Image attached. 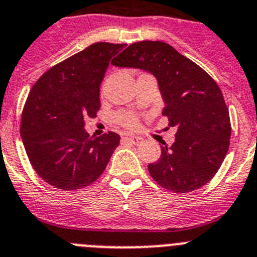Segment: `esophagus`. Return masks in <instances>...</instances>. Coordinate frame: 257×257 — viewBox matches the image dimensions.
Instances as JSON below:
<instances>
[{
  "label": "esophagus",
  "mask_w": 257,
  "mask_h": 257,
  "mask_svg": "<svg viewBox=\"0 0 257 257\" xmlns=\"http://www.w3.org/2000/svg\"><path fill=\"white\" fill-rule=\"evenodd\" d=\"M124 140L132 145H141L143 142V138L140 136H126V137H124Z\"/></svg>",
  "instance_id": "34e87169"
}]
</instances>
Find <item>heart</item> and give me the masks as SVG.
<instances>
[{
	"label": "heart",
	"mask_w": 257,
	"mask_h": 257,
	"mask_svg": "<svg viewBox=\"0 0 257 257\" xmlns=\"http://www.w3.org/2000/svg\"><path fill=\"white\" fill-rule=\"evenodd\" d=\"M117 121L121 125L126 126V128H136L138 126V117L131 112H124V114L117 115Z\"/></svg>",
	"instance_id": "heart-1"
}]
</instances>
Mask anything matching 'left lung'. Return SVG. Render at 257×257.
Listing matches in <instances>:
<instances>
[{
	"label": "left lung",
	"instance_id": "left-lung-1",
	"mask_svg": "<svg viewBox=\"0 0 257 257\" xmlns=\"http://www.w3.org/2000/svg\"><path fill=\"white\" fill-rule=\"evenodd\" d=\"M138 68L157 78L169 126L175 142L161 146L149 172L157 184L174 193L201 188L214 178L229 149V111L219 85L202 68L160 41L132 43L112 61Z\"/></svg>",
	"mask_w": 257,
	"mask_h": 257
}]
</instances>
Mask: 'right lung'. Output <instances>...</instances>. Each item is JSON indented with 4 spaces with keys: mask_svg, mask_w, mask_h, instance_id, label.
I'll use <instances>...</instances> for the list:
<instances>
[{
    "mask_svg": "<svg viewBox=\"0 0 257 257\" xmlns=\"http://www.w3.org/2000/svg\"><path fill=\"white\" fill-rule=\"evenodd\" d=\"M125 46L93 43L48 69L28 94L23 143L37 174L55 188L77 191L92 184L119 146L114 132L91 137L84 119L100 110L101 82L112 57Z\"/></svg>",
    "mask_w": 257,
    "mask_h": 257,
    "instance_id": "add662e5",
    "label": "right lung"
}]
</instances>
